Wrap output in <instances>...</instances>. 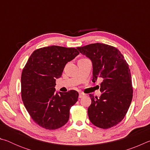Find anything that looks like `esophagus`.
I'll return each instance as SVG.
<instances>
[{"label": "esophagus", "mask_w": 150, "mask_h": 150, "mask_svg": "<svg viewBox=\"0 0 150 150\" xmlns=\"http://www.w3.org/2000/svg\"><path fill=\"white\" fill-rule=\"evenodd\" d=\"M85 96V94H83L82 93H79V98H81L82 97H83V96Z\"/></svg>", "instance_id": "esophagus-1"}]
</instances>
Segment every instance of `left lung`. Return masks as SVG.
I'll return each instance as SVG.
<instances>
[{
    "label": "left lung",
    "mask_w": 150,
    "mask_h": 150,
    "mask_svg": "<svg viewBox=\"0 0 150 150\" xmlns=\"http://www.w3.org/2000/svg\"><path fill=\"white\" fill-rule=\"evenodd\" d=\"M77 49L89 58L93 65V82L101 79L99 96L90 94L88 108L90 121L98 128L107 129L120 122L132 100L133 88L128 63L120 51L101 43Z\"/></svg>",
    "instance_id": "obj_1"
}]
</instances>
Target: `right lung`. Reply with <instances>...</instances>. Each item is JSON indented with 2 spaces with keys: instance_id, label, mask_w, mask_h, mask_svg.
I'll return each instance as SVG.
<instances>
[{
  "instance_id": "right-lung-1",
  "label": "right lung",
  "mask_w": 150,
  "mask_h": 150,
  "mask_svg": "<svg viewBox=\"0 0 150 150\" xmlns=\"http://www.w3.org/2000/svg\"><path fill=\"white\" fill-rule=\"evenodd\" d=\"M79 54L73 47L40 48L30 55L22 71V101L33 120L42 128L55 130L69 120V110L77 103L79 93L74 90L55 93L54 87L65 65Z\"/></svg>"
}]
</instances>
